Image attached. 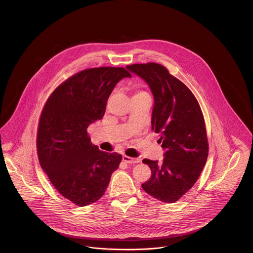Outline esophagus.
Listing matches in <instances>:
<instances>
[{
  "mask_svg": "<svg viewBox=\"0 0 253 253\" xmlns=\"http://www.w3.org/2000/svg\"><path fill=\"white\" fill-rule=\"evenodd\" d=\"M122 160L126 163H130V164H134V163H138L140 162L139 158H133V157H127V156H123Z\"/></svg>",
  "mask_w": 253,
  "mask_h": 253,
  "instance_id": "1",
  "label": "esophagus"
}]
</instances>
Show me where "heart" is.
Returning <instances> with one entry per match:
<instances>
[{
  "instance_id": "heart-1",
  "label": "heart",
  "mask_w": 253,
  "mask_h": 253,
  "mask_svg": "<svg viewBox=\"0 0 253 253\" xmlns=\"http://www.w3.org/2000/svg\"><path fill=\"white\" fill-rule=\"evenodd\" d=\"M143 95H148V94H147L146 92H144V91H136V92L134 93L133 96H143Z\"/></svg>"
}]
</instances>
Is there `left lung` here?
<instances>
[{"label":"left lung","mask_w":253,"mask_h":253,"mask_svg":"<svg viewBox=\"0 0 253 253\" xmlns=\"http://www.w3.org/2000/svg\"><path fill=\"white\" fill-rule=\"evenodd\" d=\"M150 86L155 98L152 129L165 150L161 163L145 158L152 170L142 189L151 196L173 203L192 189L204 168L209 143L203 113L192 91L156 62L127 65Z\"/></svg>","instance_id":"1"}]
</instances>
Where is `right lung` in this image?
<instances>
[{"label": "right lung", "mask_w": 253, "mask_h": 253, "mask_svg": "<svg viewBox=\"0 0 253 253\" xmlns=\"http://www.w3.org/2000/svg\"><path fill=\"white\" fill-rule=\"evenodd\" d=\"M123 67L89 68L73 75L50 95L42 111L37 153L41 167L59 193L80 207L105 193L122 157L91 143L88 126L104 116L108 97Z\"/></svg>", "instance_id": "right-lung-1"}]
</instances>
